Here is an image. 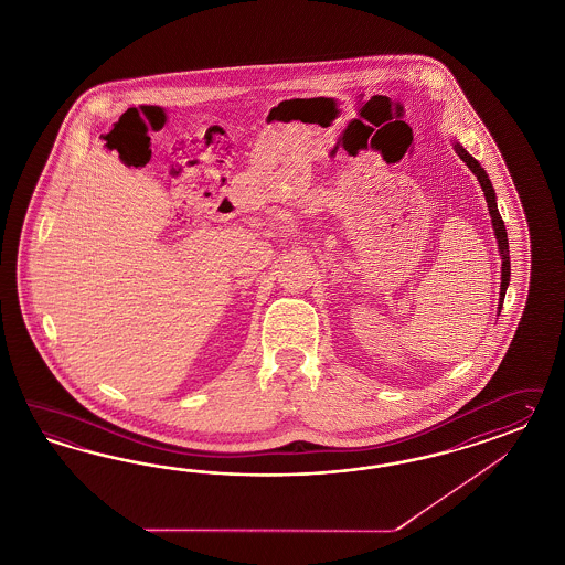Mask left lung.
I'll list each match as a JSON object with an SVG mask.
<instances>
[{"instance_id": "left-lung-1", "label": "left lung", "mask_w": 565, "mask_h": 565, "mask_svg": "<svg viewBox=\"0 0 565 565\" xmlns=\"http://www.w3.org/2000/svg\"><path fill=\"white\" fill-rule=\"evenodd\" d=\"M454 149H456V153L460 154V159H462L463 163L470 168V171L477 175L480 189H482V192H484V199H487L489 215H491L493 232H495L497 246H499V255H501V288H499V305H497V310L501 312L503 298H505V290H508V286H510V274H512V267H510V244H508V232H505V225H503V220H501L499 209H497L495 190H493V184H491V180H489V175H487L484 168L480 166L479 161H477L472 154L468 153V151L463 149L462 145H460L458 140H454Z\"/></svg>"}]
</instances>
